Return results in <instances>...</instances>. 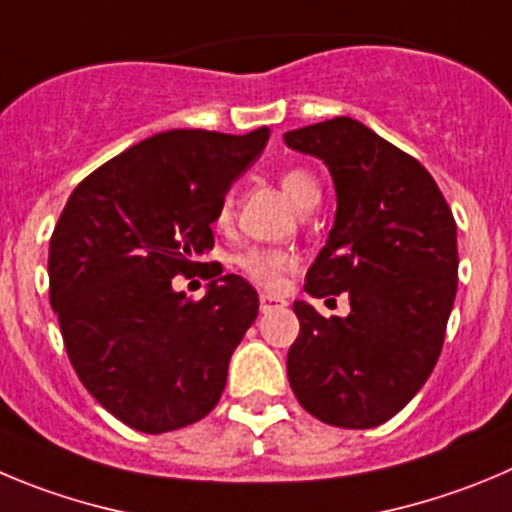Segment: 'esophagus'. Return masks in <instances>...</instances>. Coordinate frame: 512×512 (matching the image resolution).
I'll use <instances>...</instances> for the list:
<instances>
[{"instance_id": "esophagus-1", "label": "esophagus", "mask_w": 512, "mask_h": 512, "mask_svg": "<svg viewBox=\"0 0 512 512\" xmlns=\"http://www.w3.org/2000/svg\"><path fill=\"white\" fill-rule=\"evenodd\" d=\"M259 307H261V312H271V309L287 307V299L274 297V294H261V297H259Z\"/></svg>"}]
</instances>
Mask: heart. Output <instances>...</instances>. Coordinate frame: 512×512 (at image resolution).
Wrapping results in <instances>:
<instances>
[{
  "instance_id": "1",
  "label": "heart",
  "mask_w": 512,
  "mask_h": 512,
  "mask_svg": "<svg viewBox=\"0 0 512 512\" xmlns=\"http://www.w3.org/2000/svg\"><path fill=\"white\" fill-rule=\"evenodd\" d=\"M281 190L287 192V198L297 205L299 210H307L309 205L320 203V185L309 172L287 170L281 175ZM233 213V195H225L218 208V223H228ZM236 264L241 266L243 274L261 287H279L287 271L297 266V256L281 248H248L238 253Z\"/></svg>"
}]
</instances>
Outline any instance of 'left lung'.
Masks as SVG:
<instances>
[{
    "label": "left lung",
    "instance_id": "left-lung-1",
    "mask_svg": "<svg viewBox=\"0 0 512 512\" xmlns=\"http://www.w3.org/2000/svg\"><path fill=\"white\" fill-rule=\"evenodd\" d=\"M322 159L337 195L327 246L304 292H348V317L294 302L299 337L287 375L304 411L342 429H373L419 393L442 353L457 294V223L434 177L350 116L284 134Z\"/></svg>",
    "mask_w": 512,
    "mask_h": 512
}]
</instances>
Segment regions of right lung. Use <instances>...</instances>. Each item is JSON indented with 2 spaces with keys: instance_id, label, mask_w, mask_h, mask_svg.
<instances>
[{
  "instance_id": "obj_1",
  "label": "right lung",
  "mask_w": 512,
  "mask_h": 512,
  "mask_svg": "<svg viewBox=\"0 0 512 512\" xmlns=\"http://www.w3.org/2000/svg\"><path fill=\"white\" fill-rule=\"evenodd\" d=\"M269 134H154L88 175L60 213L48 274L65 350L88 393L131 429H182L220 401L259 294L220 269L187 302L172 279L203 266L220 203Z\"/></svg>"
}]
</instances>
